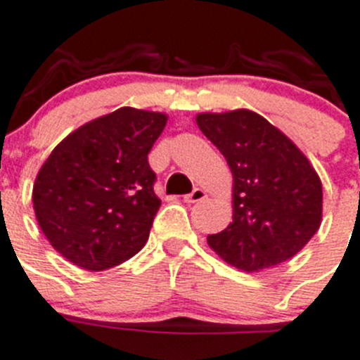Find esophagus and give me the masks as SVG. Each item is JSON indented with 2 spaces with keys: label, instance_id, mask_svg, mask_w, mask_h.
<instances>
[{
  "label": "esophagus",
  "instance_id": "esophagus-1",
  "mask_svg": "<svg viewBox=\"0 0 360 360\" xmlns=\"http://www.w3.org/2000/svg\"><path fill=\"white\" fill-rule=\"evenodd\" d=\"M205 198H207L205 191L200 189V187H196L193 193L187 194V196H184V202H186V203H198V202H202V200H205Z\"/></svg>",
  "mask_w": 360,
  "mask_h": 360
}]
</instances>
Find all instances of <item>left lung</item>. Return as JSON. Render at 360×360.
<instances>
[{
    "label": "left lung",
    "instance_id": "obj_1",
    "mask_svg": "<svg viewBox=\"0 0 360 360\" xmlns=\"http://www.w3.org/2000/svg\"><path fill=\"white\" fill-rule=\"evenodd\" d=\"M196 123L233 176L232 223L207 237L210 248L248 273L295 257L321 225V180L309 158L288 135L246 108L203 112Z\"/></svg>",
    "mask_w": 360,
    "mask_h": 360
}]
</instances>
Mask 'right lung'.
Returning a JSON list of instances; mask_svg holds the SVG:
<instances>
[{
	"instance_id": "right-lung-1",
	"label": "right lung",
	"mask_w": 360,
	"mask_h": 360,
	"mask_svg": "<svg viewBox=\"0 0 360 360\" xmlns=\"http://www.w3.org/2000/svg\"><path fill=\"white\" fill-rule=\"evenodd\" d=\"M162 112L121 107L89 121L51 151L34 184V210L49 245L89 271L141 252L160 207L148 153Z\"/></svg>"
}]
</instances>
